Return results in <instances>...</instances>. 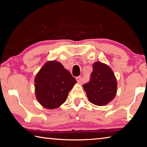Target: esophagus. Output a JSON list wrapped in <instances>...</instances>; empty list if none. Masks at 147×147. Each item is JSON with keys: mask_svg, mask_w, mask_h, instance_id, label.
<instances>
[{"mask_svg": "<svg viewBox=\"0 0 147 147\" xmlns=\"http://www.w3.org/2000/svg\"><path fill=\"white\" fill-rule=\"evenodd\" d=\"M76 80H77V82H78V83H81V82H82V77L81 76H78V77H76Z\"/></svg>", "mask_w": 147, "mask_h": 147, "instance_id": "34e87169", "label": "esophagus"}]
</instances>
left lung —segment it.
<instances>
[{"label": "left lung", "mask_w": 147, "mask_h": 147, "mask_svg": "<svg viewBox=\"0 0 147 147\" xmlns=\"http://www.w3.org/2000/svg\"><path fill=\"white\" fill-rule=\"evenodd\" d=\"M84 89L91 103L105 106L113 100L117 91V82L109 67L100 61L94 62L89 83L84 84Z\"/></svg>", "instance_id": "obj_1"}]
</instances>
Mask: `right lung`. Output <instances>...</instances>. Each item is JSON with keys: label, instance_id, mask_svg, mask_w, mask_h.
<instances>
[{"label": "right lung", "instance_id": "obj_1", "mask_svg": "<svg viewBox=\"0 0 147 147\" xmlns=\"http://www.w3.org/2000/svg\"><path fill=\"white\" fill-rule=\"evenodd\" d=\"M35 93L45 108H58L67 100L76 79L60 62L49 61L44 64L34 79Z\"/></svg>", "mask_w": 147, "mask_h": 147}]
</instances>
